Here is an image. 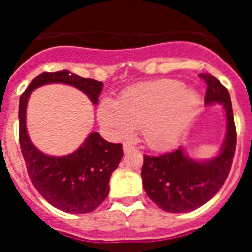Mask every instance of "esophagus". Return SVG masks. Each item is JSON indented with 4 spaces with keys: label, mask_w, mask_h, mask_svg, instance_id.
Masks as SVG:
<instances>
[{
    "label": "esophagus",
    "mask_w": 252,
    "mask_h": 252,
    "mask_svg": "<svg viewBox=\"0 0 252 252\" xmlns=\"http://www.w3.org/2000/svg\"><path fill=\"white\" fill-rule=\"evenodd\" d=\"M122 149H124L125 153H127V151L132 150L133 146L131 145V144H128V142H124V145H122Z\"/></svg>",
    "instance_id": "esophagus-1"
}]
</instances>
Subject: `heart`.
Masks as SVG:
<instances>
[{
  "label": "heart",
  "instance_id": "1",
  "mask_svg": "<svg viewBox=\"0 0 252 252\" xmlns=\"http://www.w3.org/2000/svg\"><path fill=\"white\" fill-rule=\"evenodd\" d=\"M201 95L178 79L161 78L133 86L120 102L103 98L98 120L115 137H125L142 125V137L150 148L174 145L201 108Z\"/></svg>",
  "mask_w": 252,
  "mask_h": 252
}]
</instances>
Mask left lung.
Here are the masks:
<instances>
[{"mask_svg": "<svg viewBox=\"0 0 252 252\" xmlns=\"http://www.w3.org/2000/svg\"><path fill=\"white\" fill-rule=\"evenodd\" d=\"M207 84L204 103L222 104L227 130L220 153L208 160L188 157L182 146L170 153L145 155L141 169L144 189L154 203L171 213L190 212L211 199L228 177L236 150L232 104L226 87L211 74H199Z\"/></svg>", "mask_w": 252, "mask_h": 252, "instance_id": "8db88e82", "label": "left lung"}]
</instances>
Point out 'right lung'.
<instances>
[{"label": "right lung", "mask_w": 252, "mask_h": 252, "mask_svg": "<svg viewBox=\"0 0 252 252\" xmlns=\"http://www.w3.org/2000/svg\"><path fill=\"white\" fill-rule=\"evenodd\" d=\"M50 83L75 87L93 104L98 103L103 83L82 78L69 70L41 73L22 93L19 104L20 146L29 177L37 192L51 206L64 212H92L108 195L111 174L124 155L122 145L106 141L98 132H92L77 150L64 157H53L40 151L28 135L26 107L32 91Z\"/></svg>", "instance_id": "right-lung-1"}]
</instances>
